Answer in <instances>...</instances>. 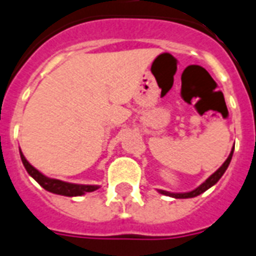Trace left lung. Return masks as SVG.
Instances as JSON below:
<instances>
[{
	"label": "left lung",
	"mask_w": 256,
	"mask_h": 256,
	"mask_svg": "<svg viewBox=\"0 0 256 256\" xmlns=\"http://www.w3.org/2000/svg\"><path fill=\"white\" fill-rule=\"evenodd\" d=\"M232 152H234V148L231 150L230 156H228V158H227L226 160H224V164L220 166V168H218V170L215 171L214 174L210 175L208 178L204 180V182L200 184L199 187H196L195 190L192 191H188V192H168V191H164V190H160V194L164 195H168V196H172V198H178V199H184V198H194V196H198L199 194H202V192H204L206 190H208L211 186H214L215 183L218 182L219 179L222 178V175L224 174V171L227 170V168H228V164H230L231 162V158H232Z\"/></svg>",
	"instance_id": "8db88e82"
}]
</instances>
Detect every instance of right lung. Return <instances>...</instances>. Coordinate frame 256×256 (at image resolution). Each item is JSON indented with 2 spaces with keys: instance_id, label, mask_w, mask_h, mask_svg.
I'll list each match as a JSON object with an SVG mask.
<instances>
[{
  "instance_id": "right-lung-1",
  "label": "right lung",
  "mask_w": 256,
  "mask_h": 256,
  "mask_svg": "<svg viewBox=\"0 0 256 256\" xmlns=\"http://www.w3.org/2000/svg\"><path fill=\"white\" fill-rule=\"evenodd\" d=\"M20 154H21L22 164H24V166H25L26 171L29 172L30 176H33L45 190L50 191L53 194L65 195V196H80V195H84L85 192H92V191L100 188V186H92V184H76V183L62 182L60 179L48 178L42 172H40L37 168H34L26 160V158L24 156L22 152H20Z\"/></svg>"
}]
</instances>
